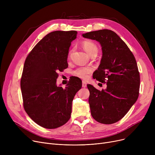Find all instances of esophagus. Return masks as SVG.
<instances>
[{"instance_id":"obj_1","label":"esophagus","mask_w":155,"mask_h":155,"mask_svg":"<svg viewBox=\"0 0 155 155\" xmlns=\"http://www.w3.org/2000/svg\"><path fill=\"white\" fill-rule=\"evenodd\" d=\"M82 87L84 88L87 87V83L86 82H85V81H82Z\"/></svg>"}]
</instances>
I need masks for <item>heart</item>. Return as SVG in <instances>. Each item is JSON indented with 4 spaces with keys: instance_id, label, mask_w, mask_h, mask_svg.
<instances>
[{
    "instance_id": "obj_1",
    "label": "heart",
    "mask_w": 155,
    "mask_h": 155,
    "mask_svg": "<svg viewBox=\"0 0 155 155\" xmlns=\"http://www.w3.org/2000/svg\"><path fill=\"white\" fill-rule=\"evenodd\" d=\"M82 46L84 48V50L87 51V53L89 55H94L97 54L98 52V46L92 41L89 40H84L82 42ZM72 53V50L69 52V56H71ZM93 67L91 66H86V67H80L76 68L73 71V74L74 76L78 77L81 79H87L88 78L89 74L93 71Z\"/></svg>"
}]
</instances>
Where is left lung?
Instances as JSON below:
<instances>
[{
    "mask_svg": "<svg viewBox=\"0 0 155 155\" xmlns=\"http://www.w3.org/2000/svg\"><path fill=\"white\" fill-rule=\"evenodd\" d=\"M82 36L101 45L102 57L93 78L102 83L107 81V88L101 91L87 85L92 116L102 124L115 123L126 114L139 96L140 75L135 57L111 30L91 31Z\"/></svg>",
    "mask_w": 155,
    "mask_h": 155,
    "instance_id": "obj_1",
    "label": "left lung"
}]
</instances>
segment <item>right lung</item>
<instances>
[{
	"label": "right lung",
	"instance_id": "right-lung-1",
	"mask_svg": "<svg viewBox=\"0 0 155 155\" xmlns=\"http://www.w3.org/2000/svg\"><path fill=\"white\" fill-rule=\"evenodd\" d=\"M76 31H56L46 35L28 54L21 78L24 109L39 126L55 129L67 123L71 104L82 88L80 79H71L63 88L56 84L58 72L68 67L67 58Z\"/></svg>",
	"mask_w": 155,
	"mask_h": 155
}]
</instances>
